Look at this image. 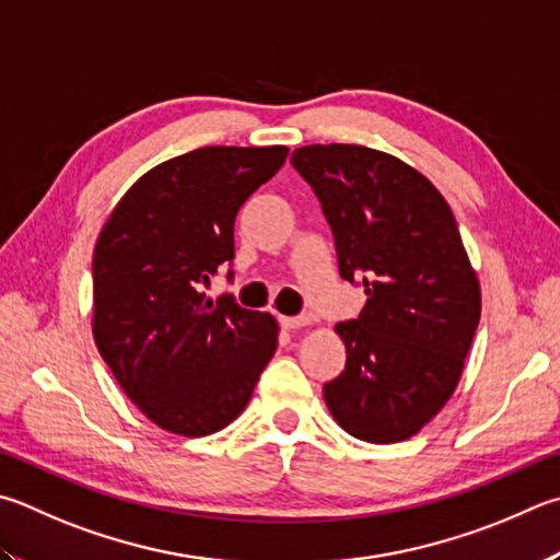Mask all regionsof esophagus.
Masks as SVG:
<instances>
[{"label":"esophagus","mask_w":560,"mask_h":560,"mask_svg":"<svg viewBox=\"0 0 560 560\" xmlns=\"http://www.w3.org/2000/svg\"><path fill=\"white\" fill-rule=\"evenodd\" d=\"M279 323L287 330H299V328H306V325L311 323V318H308V315H281Z\"/></svg>","instance_id":"obj_1"}]
</instances>
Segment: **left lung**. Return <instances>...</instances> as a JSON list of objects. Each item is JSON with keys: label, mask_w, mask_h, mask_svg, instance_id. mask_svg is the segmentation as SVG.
Here are the masks:
<instances>
[{"label": "left lung", "mask_w": 560, "mask_h": 560, "mask_svg": "<svg viewBox=\"0 0 560 560\" xmlns=\"http://www.w3.org/2000/svg\"><path fill=\"white\" fill-rule=\"evenodd\" d=\"M291 164L320 200L340 277L368 293L358 318L335 325L348 360L325 404L354 439H411L453 396L480 323L453 210L413 166L370 147H301Z\"/></svg>", "instance_id": "8db88e82"}]
</instances>
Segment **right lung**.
<instances>
[{
  "label": "right lung",
  "mask_w": 560,
  "mask_h": 560,
  "mask_svg": "<svg viewBox=\"0 0 560 560\" xmlns=\"http://www.w3.org/2000/svg\"><path fill=\"white\" fill-rule=\"evenodd\" d=\"M287 147H202L147 171L109 212L93 254V338L137 409L188 439L245 411L279 323L208 299L235 259V218Z\"/></svg>",
  "instance_id": "add662e5"
}]
</instances>
